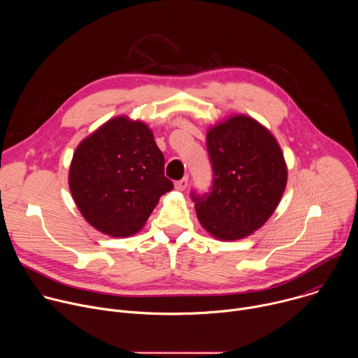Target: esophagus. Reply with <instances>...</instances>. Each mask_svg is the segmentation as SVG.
I'll use <instances>...</instances> for the list:
<instances>
[{"label":"esophagus","instance_id":"34e87169","mask_svg":"<svg viewBox=\"0 0 358 358\" xmlns=\"http://www.w3.org/2000/svg\"><path fill=\"white\" fill-rule=\"evenodd\" d=\"M176 189H178V191H184L185 188H187V185H188V177H184V178H181V180H178V181H176Z\"/></svg>","mask_w":358,"mask_h":358}]
</instances>
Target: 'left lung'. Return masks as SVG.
<instances>
[{
    "label": "left lung",
    "mask_w": 358,
    "mask_h": 358,
    "mask_svg": "<svg viewBox=\"0 0 358 358\" xmlns=\"http://www.w3.org/2000/svg\"><path fill=\"white\" fill-rule=\"evenodd\" d=\"M207 150L213 169L210 191H191L198 221L222 241L245 238L268 221L282 198L287 180L282 150L248 116L213 127Z\"/></svg>",
    "instance_id": "obj_1"
}]
</instances>
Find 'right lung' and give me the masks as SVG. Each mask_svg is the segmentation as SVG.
Listing matches in <instances>:
<instances>
[{"label": "right lung", "mask_w": 358, "mask_h": 358, "mask_svg": "<svg viewBox=\"0 0 358 358\" xmlns=\"http://www.w3.org/2000/svg\"><path fill=\"white\" fill-rule=\"evenodd\" d=\"M173 187L151 130L127 117L113 119L85 138L69 170L79 211L92 227L112 236L140 231Z\"/></svg>", "instance_id": "right-lung-1"}]
</instances>
